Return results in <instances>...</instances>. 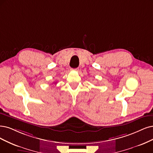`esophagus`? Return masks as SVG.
Returning <instances> with one entry per match:
<instances>
[{
  "instance_id": "34e87169",
  "label": "esophagus",
  "mask_w": 153,
  "mask_h": 153,
  "mask_svg": "<svg viewBox=\"0 0 153 153\" xmlns=\"http://www.w3.org/2000/svg\"><path fill=\"white\" fill-rule=\"evenodd\" d=\"M71 70H72V71H78L79 69H78V68H76V69H71Z\"/></svg>"
}]
</instances>
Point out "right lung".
<instances>
[{
	"instance_id": "right-lung-1",
	"label": "right lung",
	"mask_w": 153,
	"mask_h": 153,
	"mask_svg": "<svg viewBox=\"0 0 153 153\" xmlns=\"http://www.w3.org/2000/svg\"><path fill=\"white\" fill-rule=\"evenodd\" d=\"M55 83H56V82H55Z\"/></svg>"
}]
</instances>
